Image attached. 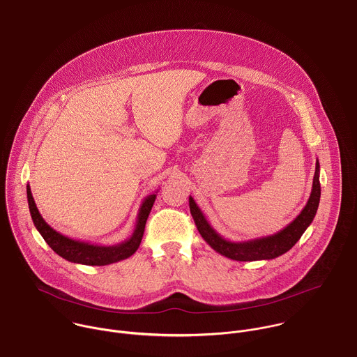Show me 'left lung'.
Here are the masks:
<instances>
[{
  "label": "left lung",
  "mask_w": 357,
  "mask_h": 357,
  "mask_svg": "<svg viewBox=\"0 0 357 357\" xmlns=\"http://www.w3.org/2000/svg\"><path fill=\"white\" fill-rule=\"evenodd\" d=\"M321 196L320 188V162L316 161V172L313 178V188L307 204L302 210V213L284 229L274 235L261 236L250 241L234 242L222 238L208 222L197 203L192 196H189V206L192 217L196 222V227L202 235V238L220 255L236 260V261H256V260H273L275 257L282 256L288 250H291L295 243L301 239L303 232L309 228L312 221L316 217L319 203Z\"/></svg>",
  "instance_id": "left-lung-1"
}]
</instances>
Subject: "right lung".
Returning <instances> with one entry per match:
<instances>
[{"mask_svg":"<svg viewBox=\"0 0 357 357\" xmlns=\"http://www.w3.org/2000/svg\"><path fill=\"white\" fill-rule=\"evenodd\" d=\"M26 193H27V203H29V211L33 220V224L36 229L40 232L43 239L47 242V245L62 259L70 261V263H77V264H84V266H108L121 260H125L130 257L140 246L143 234H144V225L147 221V217L151 211V207L154 204V200L157 197V192L153 195H149L137 213V220L136 225L133 229V234L130 238L126 241L112 245V246H102V245H96L90 242H82L76 239H70L55 229H52L41 217V214L37 210V206L34 203V199L31 196L30 186H26Z\"/></svg>","mask_w":357,"mask_h":357,"instance_id":"add662e5","label":"right lung"}]
</instances>
